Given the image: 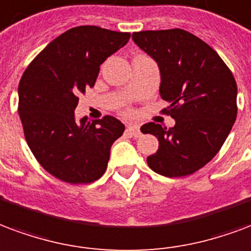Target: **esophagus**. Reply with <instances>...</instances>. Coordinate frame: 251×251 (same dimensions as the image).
I'll return each instance as SVG.
<instances>
[{"instance_id": "obj_1", "label": "esophagus", "mask_w": 251, "mask_h": 251, "mask_svg": "<svg viewBox=\"0 0 251 251\" xmlns=\"http://www.w3.org/2000/svg\"><path fill=\"white\" fill-rule=\"evenodd\" d=\"M126 131H127L129 134L134 135V137H140L141 135L140 126L138 125H127L126 126Z\"/></svg>"}]
</instances>
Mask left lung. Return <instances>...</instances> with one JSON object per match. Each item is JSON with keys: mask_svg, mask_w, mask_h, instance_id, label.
<instances>
[{"mask_svg": "<svg viewBox=\"0 0 251 251\" xmlns=\"http://www.w3.org/2000/svg\"><path fill=\"white\" fill-rule=\"evenodd\" d=\"M133 41L158 64L159 94L169 102L162 113L176 120L169 129L141 127L159 142L148 165L165 177L193 174L214 158L234 125V75L213 48L182 29L135 31Z\"/></svg>", "mask_w": 251, "mask_h": 251, "instance_id": "1", "label": "left lung"}]
</instances>
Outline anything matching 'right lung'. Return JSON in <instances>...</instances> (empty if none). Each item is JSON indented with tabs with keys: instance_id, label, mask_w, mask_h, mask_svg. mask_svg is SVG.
I'll return each instance as SVG.
<instances>
[{
	"instance_id": "right-lung-1",
	"label": "right lung",
	"mask_w": 251,
	"mask_h": 251,
	"mask_svg": "<svg viewBox=\"0 0 251 251\" xmlns=\"http://www.w3.org/2000/svg\"><path fill=\"white\" fill-rule=\"evenodd\" d=\"M130 33L98 26L69 29L31 61L18 85V114L31 153L42 168L73 185L105 173L113 142L125 126L105 116L75 122L81 94L93 88L101 64L127 44Z\"/></svg>"
}]
</instances>
